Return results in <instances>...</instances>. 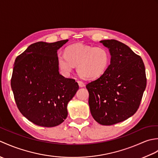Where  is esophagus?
Returning <instances> with one entry per match:
<instances>
[{
	"label": "esophagus",
	"instance_id": "obj_1",
	"mask_svg": "<svg viewBox=\"0 0 158 158\" xmlns=\"http://www.w3.org/2000/svg\"><path fill=\"white\" fill-rule=\"evenodd\" d=\"M77 82H78V84H79V87H81V88H83V87L85 86L84 83H83V81H78Z\"/></svg>",
	"mask_w": 158,
	"mask_h": 158
}]
</instances>
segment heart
I'll return each mask as SVG.
<instances>
[{
	"label": "heart",
	"mask_w": 158,
	"mask_h": 158,
	"mask_svg": "<svg viewBox=\"0 0 158 158\" xmlns=\"http://www.w3.org/2000/svg\"><path fill=\"white\" fill-rule=\"evenodd\" d=\"M60 70L68 74L71 72L74 66L82 78L94 79L101 77L109 65V50L104 47L76 43L67 47L65 54L58 53L57 56Z\"/></svg>",
	"instance_id": "heart-1"
}]
</instances>
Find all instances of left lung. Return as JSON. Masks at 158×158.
I'll return each instance as SVG.
<instances>
[{"instance_id":"1","label":"left lung","mask_w":158,"mask_h":158,"mask_svg":"<svg viewBox=\"0 0 158 158\" xmlns=\"http://www.w3.org/2000/svg\"><path fill=\"white\" fill-rule=\"evenodd\" d=\"M109 50L110 62L105 73L86 85L93 118L104 126L128 119L138 110L147 85L142 58L116 40L100 41Z\"/></svg>"}]
</instances>
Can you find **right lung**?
Returning a JSON list of instances; mask_svg holds the SVG:
<instances>
[{"mask_svg":"<svg viewBox=\"0 0 158 158\" xmlns=\"http://www.w3.org/2000/svg\"><path fill=\"white\" fill-rule=\"evenodd\" d=\"M37 42L17 57L11 80L17 106L36 125L54 127L68 115L67 105L79 85L59 73L58 50L68 42Z\"/></svg>","mask_w":158,"mask_h":158,"instance_id":"right-lung-1","label":"right lung"}]
</instances>
